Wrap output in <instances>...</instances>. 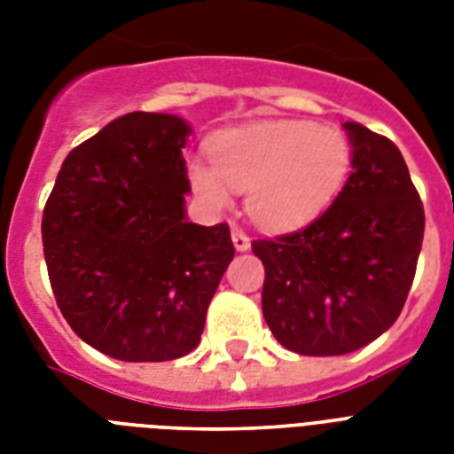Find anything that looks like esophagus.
Instances as JSON below:
<instances>
[{
  "mask_svg": "<svg viewBox=\"0 0 454 454\" xmlns=\"http://www.w3.org/2000/svg\"><path fill=\"white\" fill-rule=\"evenodd\" d=\"M233 245L238 252H247L252 247V240L247 238V233H242L240 228H233Z\"/></svg>",
  "mask_w": 454,
  "mask_h": 454,
  "instance_id": "1",
  "label": "esophagus"
}]
</instances>
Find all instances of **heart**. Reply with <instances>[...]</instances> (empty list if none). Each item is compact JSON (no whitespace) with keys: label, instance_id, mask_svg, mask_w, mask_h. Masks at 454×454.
Masks as SVG:
<instances>
[{"label":"heart","instance_id":"b5f03b06","mask_svg":"<svg viewBox=\"0 0 454 454\" xmlns=\"http://www.w3.org/2000/svg\"><path fill=\"white\" fill-rule=\"evenodd\" d=\"M212 161L191 160L192 191L212 209H226L247 191V212L269 231L313 221L344 184L351 145L334 127L303 120H266L214 137Z\"/></svg>","mask_w":454,"mask_h":454}]
</instances>
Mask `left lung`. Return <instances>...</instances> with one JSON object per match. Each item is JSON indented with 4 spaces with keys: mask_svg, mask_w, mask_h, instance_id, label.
<instances>
[{
    "mask_svg": "<svg viewBox=\"0 0 454 454\" xmlns=\"http://www.w3.org/2000/svg\"><path fill=\"white\" fill-rule=\"evenodd\" d=\"M351 174L301 231L254 240L273 337L301 356H344L401 316L422 252L424 207L394 141L344 122Z\"/></svg>",
    "mask_w": 454,
    "mask_h": 454,
    "instance_id": "obj_1",
    "label": "left lung"
}]
</instances>
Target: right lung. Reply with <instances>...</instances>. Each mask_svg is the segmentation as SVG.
<instances>
[{
	"mask_svg": "<svg viewBox=\"0 0 454 454\" xmlns=\"http://www.w3.org/2000/svg\"><path fill=\"white\" fill-rule=\"evenodd\" d=\"M191 134L176 115L117 117L70 151L46 200L53 297L74 334L110 358L162 363L191 353L233 262L226 223L185 219Z\"/></svg>",
	"mask_w": 454,
	"mask_h": 454,
	"instance_id": "1",
	"label": "right lung"
}]
</instances>
